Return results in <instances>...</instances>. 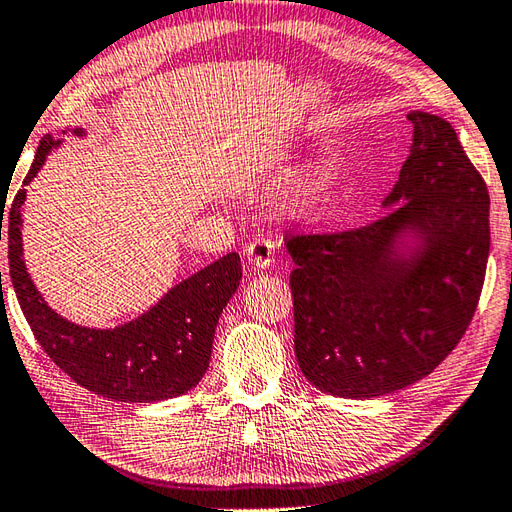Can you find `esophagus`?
I'll use <instances>...</instances> for the list:
<instances>
[{
	"label": "esophagus",
	"mask_w": 512,
	"mask_h": 512,
	"mask_svg": "<svg viewBox=\"0 0 512 512\" xmlns=\"http://www.w3.org/2000/svg\"><path fill=\"white\" fill-rule=\"evenodd\" d=\"M246 259L248 264L257 270L270 268L275 264V242L266 235H259L255 240L246 246Z\"/></svg>",
	"instance_id": "esophagus-1"
}]
</instances>
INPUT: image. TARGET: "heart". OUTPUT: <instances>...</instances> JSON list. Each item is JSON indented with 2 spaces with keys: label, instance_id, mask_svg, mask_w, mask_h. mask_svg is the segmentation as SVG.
<instances>
[{
  "label": "heart",
  "instance_id": "obj_1",
  "mask_svg": "<svg viewBox=\"0 0 512 512\" xmlns=\"http://www.w3.org/2000/svg\"><path fill=\"white\" fill-rule=\"evenodd\" d=\"M334 183H336V165L331 161L318 163L316 168H312L299 183L294 185V189L290 192V207L299 211L314 207L316 202H320L329 194V189L334 187Z\"/></svg>",
  "mask_w": 512,
  "mask_h": 512
}]
</instances>
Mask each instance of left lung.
<instances>
[{"label":"left lung","instance_id":"8db88e82","mask_svg":"<svg viewBox=\"0 0 512 512\" xmlns=\"http://www.w3.org/2000/svg\"><path fill=\"white\" fill-rule=\"evenodd\" d=\"M410 157L390 209L340 233L288 235L294 353L307 382L371 399L430 375L478 307L489 261V192L443 117L410 111ZM412 230L422 244L399 256Z\"/></svg>","mask_w":512,"mask_h":512}]
</instances>
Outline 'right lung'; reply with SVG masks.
<instances>
[{"instance_id": "obj_1", "label": "right lung", "mask_w": 512, "mask_h": 512, "mask_svg": "<svg viewBox=\"0 0 512 512\" xmlns=\"http://www.w3.org/2000/svg\"><path fill=\"white\" fill-rule=\"evenodd\" d=\"M82 135V130H74ZM61 141L45 135L28 176V185L47 152ZM19 189L8 213L0 216L8 237L10 281L34 338L50 360L76 384L95 395L128 403L163 401L192 390L205 375L218 318L242 279L240 255L229 253L181 281L150 312L115 329H89L69 323L47 307L28 275L21 251ZM4 207V205H2ZM7 222L2 225L1 220Z\"/></svg>"}]
</instances>
